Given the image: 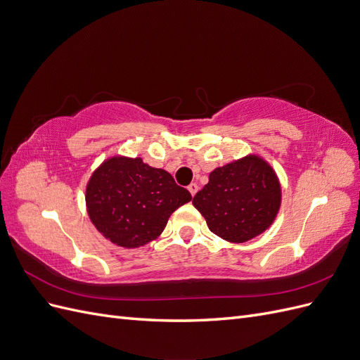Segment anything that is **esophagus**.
<instances>
[{
    "mask_svg": "<svg viewBox=\"0 0 360 360\" xmlns=\"http://www.w3.org/2000/svg\"><path fill=\"white\" fill-rule=\"evenodd\" d=\"M188 191L191 192V195H192V197H195V193H197V192H198V184H197V183H191V184H189V186H188Z\"/></svg>",
    "mask_w": 360,
    "mask_h": 360,
    "instance_id": "34e87169",
    "label": "esophagus"
}]
</instances>
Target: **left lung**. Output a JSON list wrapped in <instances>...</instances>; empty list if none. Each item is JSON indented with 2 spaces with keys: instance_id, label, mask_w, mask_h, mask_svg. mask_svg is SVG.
<instances>
[{
  "instance_id": "1",
  "label": "left lung",
  "mask_w": 360,
  "mask_h": 360,
  "mask_svg": "<svg viewBox=\"0 0 360 360\" xmlns=\"http://www.w3.org/2000/svg\"><path fill=\"white\" fill-rule=\"evenodd\" d=\"M281 201L275 169L261 156L248 155L213 169L192 204L212 233L226 242L245 243L269 230Z\"/></svg>"
}]
</instances>
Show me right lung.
<instances>
[{
  "mask_svg": "<svg viewBox=\"0 0 360 360\" xmlns=\"http://www.w3.org/2000/svg\"><path fill=\"white\" fill-rule=\"evenodd\" d=\"M192 200L165 169L141 158L112 156L94 169L86 183L90 221L117 246L135 249L158 238L169 216Z\"/></svg>",
  "mask_w": 360,
  "mask_h": 360,
  "instance_id": "right-lung-1",
  "label": "right lung"
}]
</instances>
